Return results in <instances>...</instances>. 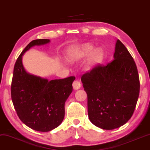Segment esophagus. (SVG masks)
<instances>
[{
	"label": "esophagus",
	"mask_w": 150,
	"mask_h": 150,
	"mask_svg": "<svg viewBox=\"0 0 150 150\" xmlns=\"http://www.w3.org/2000/svg\"><path fill=\"white\" fill-rule=\"evenodd\" d=\"M73 87L74 90H77V89L80 88V87H81L80 82L77 80H75L73 83Z\"/></svg>",
	"instance_id": "esophagus-1"
}]
</instances>
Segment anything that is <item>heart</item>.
<instances>
[{
    "instance_id": "obj_1",
    "label": "heart",
    "mask_w": 150,
    "mask_h": 150,
    "mask_svg": "<svg viewBox=\"0 0 150 150\" xmlns=\"http://www.w3.org/2000/svg\"><path fill=\"white\" fill-rule=\"evenodd\" d=\"M69 54L72 61H79L91 54L88 62V66H93L101 62L104 57L103 51L101 49H97L94 51V47L89 44H85L79 47H73L69 50Z\"/></svg>"
}]
</instances>
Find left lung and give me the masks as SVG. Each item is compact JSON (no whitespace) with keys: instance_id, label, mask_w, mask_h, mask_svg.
Instances as JSON below:
<instances>
[{"instance_id":"left-lung-1","label":"left lung","mask_w":150,"mask_h":150,"mask_svg":"<svg viewBox=\"0 0 150 150\" xmlns=\"http://www.w3.org/2000/svg\"><path fill=\"white\" fill-rule=\"evenodd\" d=\"M114 59L98 64L81 77L88 97V115L94 125L106 130L120 127L133 115L140 80L133 57L120 40Z\"/></svg>"}]
</instances>
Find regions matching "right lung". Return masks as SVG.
<instances>
[{
    "instance_id": "add662e5",
    "label": "right lung",
    "mask_w": 150,
    "mask_h": 150,
    "mask_svg": "<svg viewBox=\"0 0 150 150\" xmlns=\"http://www.w3.org/2000/svg\"><path fill=\"white\" fill-rule=\"evenodd\" d=\"M49 42V39H36L25 48L15 63L11 84L12 100L20 120L30 128L43 132L54 129L62 122L65 102L73 91L75 79L71 76L48 81L25 71L23 54L31 47Z\"/></svg>"
}]
</instances>
